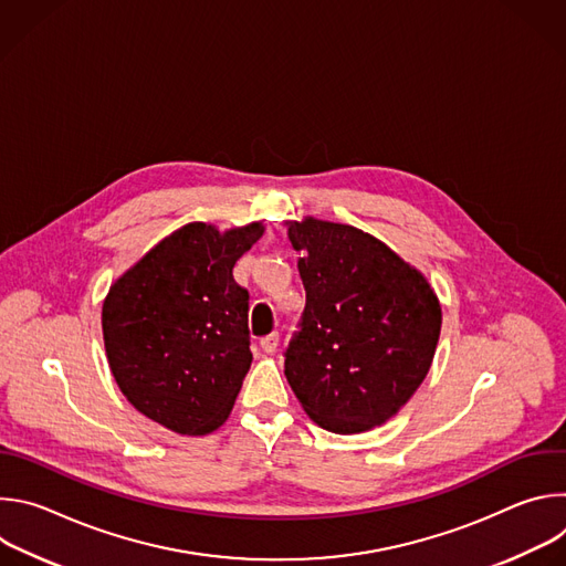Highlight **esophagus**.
<instances>
[{
  "mask_svg": "<svg viewBox=\"0 0 566 566\" xmlns=\"http://www.w3.org/2000/svg\"><path fill=\"white\" fill-rule=\"evenodd\" d=\"M277 343H280V336L277 334H269L260 340V347L266 352V354H273L277 349Z\"/></svg>",
  "mask_w": 566,
  "mask_h": 566,
  "instance_id": "esophagus-1",
  "label": "esophagus"
}]
</instances>
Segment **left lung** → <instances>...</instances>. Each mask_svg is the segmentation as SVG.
<instances>
[{
	"instance_id": "1",
	"label": "left lung",
	"mask_w": 566,
	"mask_h": 566,
	"mask_svg": "<svg viewBox=\"0 0 566 566\" xmlns=\"http://www.w3.org/2000/svg\"><path fill=\"white\" fill-rule=\"evenodd\" d=\"M306 304L284 374L306 415L356 434L394 417L423 382L441 334L426 277L376 237L345 223L289 226Z\"/></svg>"
}]
</instances>
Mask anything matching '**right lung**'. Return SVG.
<instances>
[{
    "mask_svg": "<svg viewBox=\"0 0 566 566\" xmlns=\"http://www.w3.org/2000/svg\"><path fill=\"white\" fill-rule=\"evenodd\" d=\"M262 223L219 232L188 223L109 291L103 334L132 406L179 434H208L230 415L249 374V291L232 277Z\"/></svg>",
    "mask_w": 566,
    "mask_h": 566,
    "instance_id": "right-lung-1",
    "label": "right lung"
}]
</instances>
